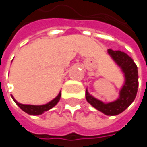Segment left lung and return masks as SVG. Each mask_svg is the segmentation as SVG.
Returning a JSON list of instances; mask_svg holds the SVG:
<instances>
[{"label":"left lung","instance_id":"obj_1","mask_svg":"<svg viewBox=\"0 0 147 147\" xmlns=\"http://www.w3.org/2000/svg\"><path fill=\"white\" fill-rule=\"evenodd\" d=\"M108 53L122 69L125 76V82L120 91L119 98L116 101L105 104L94 98L86 90V100L91 105L104 114L108 116H116L126 110L136 97L139 85L138 70L132 58L124 52L108 49Z\"/></svg>","mask_w":147,"mask_h":147}]
</instances>
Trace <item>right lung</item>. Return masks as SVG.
<instances>
[{"label": "right lung", "mask_w": 147, "mask_h": 147, "mask_svg": "<svg viewBox=\"0 0 147 147\" xmlns=\"http://www.w3.org/2000/svg\"><path fill=\"white\" fill-rule=\"evenodd\" d=\"M60 97H61V92H59V94H58V96L53 99L52 101L48 102L46 105H23V104H20V103L17 102L14 100V98L12 96V98L13 99V100L15 103L26 113L30 114V115H41L42 114L44 111H47L48 110H50L51 108H53L55 105H57V103L60 100Z\"/></svg>", "instance_id": "1"}]
</instances>
